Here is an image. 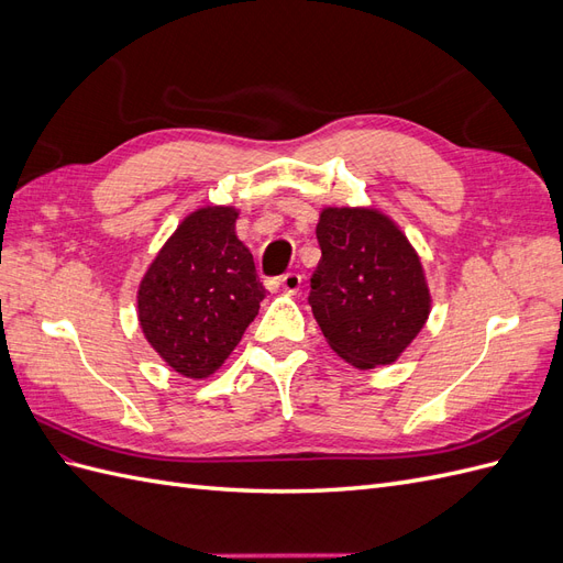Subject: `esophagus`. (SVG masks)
Listing matches in <instances>:
<instances>
[{"mask_svg":"<svg viewBox=\"0 0 563 563\" xmlns=\"http://www.w3.org/2000/svg\"><path fill=\"white\" fill-rule=\"evenodd\" d=\"M282 286L286 294H298L300 286H302V277L298 275V272H288V275L282 277Z\"/></svg>","mask_w":563,"mask_h":563,"instance_id":"34e87169","label":"esophagus"}]
</instances>
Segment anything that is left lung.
<instances>
[{
	"label": "left lung",
	"instance_id": "left-lung-1",
	"mask_svg": "<svg viewBox=\"0 0 563 563\" xmlns=\"http://www.w3.org/2000/svg\"><path fill=\"white\" fill-rule=\"evenodd\" d=\"M310 308L331 350L356 368L397 362L430 314L422 265L376 209H323Z\"/></svg>",
	"mask_w": 563,
	"mask_h": 563
}]
</instances>
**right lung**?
<instances>
[{
    "mask_svg": "<svg viewBox=\"0 0 563 563\" xmlns=\"http://www.w3.org/2000/svg\"><path fill=\"white\" fill-rule=\"evenodd\" d=\"M232 207L187 216L139 288L147 343L185 378H207L240 345L267 288L236 240Z\"/></svg>",
    "mask_w": 563,
    "mask_h": 563,
    "instance_id": "1",
    "label": "right lung"
}]
</instances>
